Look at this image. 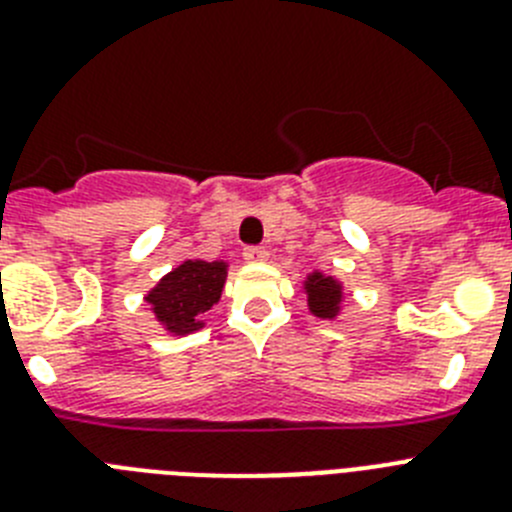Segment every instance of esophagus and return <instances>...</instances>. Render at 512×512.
<instances>
[{
  "label": "esophagus",
  "instance_id": "1",
  "mask_svg": "<svg viewBox=\"0 0 512 512\" xmlns=\"http://www.w3.org/2000/svg\"><path fill=\"white\" fill-rule=\"evenodd\" d=\"M269 251L264 246H246L243 248V259L251 261V264H259V261H266Z\"/></svg>",
  "mask_w": 512,
  "mask_h": 512
}]
</instances>
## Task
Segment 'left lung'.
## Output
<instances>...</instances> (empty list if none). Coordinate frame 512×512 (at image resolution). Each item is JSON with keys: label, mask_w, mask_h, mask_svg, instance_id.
I'll use <instances>...</instances> for the list:
<instances>
[{"label": "left lung", "mask_w": 512, "mask_h": 512, "mask_svg": "<svg viewBox=\"0 0 512 512\" xmlns=\"http://www.w3.org/2000/svg\"><path fill=\"white\" fill-rule=\"evenodd\" d=\"M305 292H307V305H310L312 315L328 318V320L336 318L343 300V289L336 279L325 277L323 271H312L305 282Z\"/></svg>", "instance_id": "1"}]
</instances>
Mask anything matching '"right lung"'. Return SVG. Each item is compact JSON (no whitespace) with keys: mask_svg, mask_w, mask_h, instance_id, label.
<instances>
[{"mask_svg":"<svg viewBox=\"0 0 512 512\" xmlns=\"http://www.w3.org/2000/svg\"><path fill=\"white\" fill-rule=\"evenodd\" d=\"M225 277V261H184L148 292L146 302L169 333L187 336L205 325L200 318L220 300Z\"/></svg>","mask_w":512,"mask_h":512,"instance_id":"1","label":"right lung"}]
</instances>
